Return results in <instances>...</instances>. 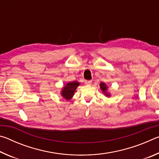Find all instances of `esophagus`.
<instances>
[{
    "label": "esophagus",
    "mask_w": 159,
    "mask_h": 159,
    "mask_svg": "<svg viewBox=\"0 0 159 159\" xmlns=\"http://www.w3.org/2000/svg\"><path fill=\"white\" fill-rule=\"evenodd\" d=\"M85 83L87 85H90L92 83V80H85Z\"/></svg>",
    "instance_id": "1"
}]
</instances>
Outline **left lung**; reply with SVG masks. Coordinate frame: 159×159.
<instances>
[{"label":"left lung","instance_id":"obj_1","mask_svg":"<svg viewBox=\"0 0 159 159\" xmlns=\"http://www.w3.org/2000/svg\"><path fill=\"white\" fill-rule=\"evenodd\" d=\"M99 86H100V88H101L102 90L103 91V92H104V93H105V95H106L107 96H109V94L106 93V91H107V85H106L105 84H104V83H100V85H99Z\"/></svg>","mask_w":159,"mask_h":159}]
</instances>
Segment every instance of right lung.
<instances>
[{
  "mask_svg": "<svg viewBox=\"0 0 159 159\" xmlns=\"http://www.w3.org/2000/svg\"><path fill=\"white\" fill-rule=\"evenodd\" d=\"M79 85V83L77 81H73L67 83L61 92L62 95L66 99H70L74 95V93L76 88Z\"/></svg>",
  "mask_w": 159,
  "mask_h": 159,
  "instance_id": "1",
  "label": "right lung"
}]
</instances>
